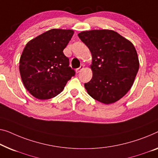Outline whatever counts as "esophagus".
<instances>
[{"mask_svg": "<svg viewBox=\"0 0 158 158\" xmlns=\"http://www.w3.org/2000/svg\"><path fill=\"white\" fill-rule=\"evenodd\" d=\"M84 65H83V64H81V66H80V67L78 68V69H77V73H79V72H81L82 70L84 69Z\"/></svg>", "mask_w": 158, "mask_h": 158, "instance_id": "1", "label": "esophagus"}]
</instances>
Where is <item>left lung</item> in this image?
Segmentation results:
<instances>
[{
  "label": "left lung",
  "mask_w": 158,
  "mask_h": 158,
  "mask_svg": "<svg viewBox=\"0 0 158 158\" xmlns=\"http://www.w3.org/2000/svg\"><path fill=\"white\" fill-rule=\"evenodd\" d=\"M78 36L92 55L93 77L84 84L87 92L105 104L121 99L130 90L139 69L135 47L114 30L84 31Z\"/></svg>",
  "instance_id": "1"
}]
</instances>
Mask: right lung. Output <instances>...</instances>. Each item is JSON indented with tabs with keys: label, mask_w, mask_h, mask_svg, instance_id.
Wrapping results in <instances>:
<instances>
[{
	"label": "right lung",
	"mask_w": 158,
	"mask_h": 158,
	"mask_svg": "<svg viewBox=\"0 0 158 158\" xmlns=\"http://www.w3.org/2000/svg\"><path fill=\"white\" fill-rule=\"evenodd\" d=\"M74 35L72 30L52 29L25 45L19 69L23 84L34 97L49 99L62 92L75 75L63 53Z\"/></svg>",
	"instance_id": "add662e5"
}]
</instances>
